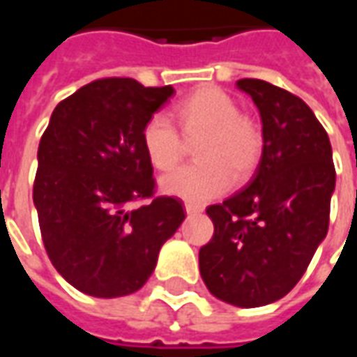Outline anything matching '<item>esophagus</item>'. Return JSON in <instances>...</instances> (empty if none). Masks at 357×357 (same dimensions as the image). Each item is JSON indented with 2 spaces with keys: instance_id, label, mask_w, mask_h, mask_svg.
Here are the masks:
<instances>
[{
  "instance_id": "1",
  "label": "esophagus",
  "mask_w": 357,
  "mask_h": 357,
  "mask_svg": "<svg viewBox=\"0 0 357 357\" xmlns=\"http://www.w3.org/2000/svg\"><path fill=\"white\" fill-rule=\"evenodd\" d=\"M185 213L189 214V216H193V214H199V213H203V208L201 206H195V204H185Z\"/></svg>"
}]
</instances>
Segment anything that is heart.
Returning a JSON list of instances; mask_svg holds the SVG:
<instances>
[{
    "mask_svg": "<svg viewBox=\"0 0 357 357\" xmlns=\"http://www.w3.org/2000/svg\"><path fill=\"white\" fill-rule=\"evenodd\" d=\"M174 119L185 137L203 133L197 144L201 162L162 179L164 193L187 203H206L226 193L234 178H248L255 170L263 151L261 129L253 119L239 114L238 102L228 92L203 86L174 106ZM141 141L156 170H174L183 156V139L164 114H154L144 123Z\"/></svg>",
    "mask_w": 357,
    "mask_h": 357,
    "instance_id": "b5f03b06",
    "label": "heart"
}]
</instances>
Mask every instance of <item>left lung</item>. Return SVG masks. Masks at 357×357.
Instances as JSON below:
<instances>
[{"label": "left lung", "instance_id": "obj_1", "mask_svg": "<svg viewBox=\"0 0 357 357\" xmlns=\"http://www.w3.org/2000/svg\"><path fill=\"white\" fill-rule=\"evenodd\" d=\"M263 121V154L248 187L211 204L213 239L199 251L208 291L238 307L284 298L328 230L336 172L328 135L305 102L261 79H239Z\"/></svg>", "mask_w": 357, "mask_h": 357}]
</instances>
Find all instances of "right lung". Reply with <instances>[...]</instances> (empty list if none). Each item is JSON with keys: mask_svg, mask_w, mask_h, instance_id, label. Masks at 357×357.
<instances>
[{"mask_svg": "<svg viewBox=\"0 0 357 357\" xmlns=\"http://www.w3.org/2000/svg\"><path fill=\"white\" fill-rule=\"evenodd\" d=\"M174 94L112 77L84 84L54 109L40 139L32 199L52 265L94 298L141 290L185 220L183 203L154 197L144 123ZM151 201L143 207L132 203Z\"/></svg>", "mask_w": 357, "mask_h": 357, "instance_id": "add662e5", "label": "right lung"}]
</instances>
